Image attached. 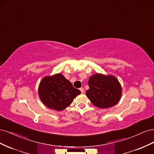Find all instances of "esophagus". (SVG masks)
<instances>
[{
	"instance_id": "obj_1",
	"label": "esophagus",
	"mask_w": 154,
	"mask_h": 154,
	"mask_svg": "<svg viewBox=\"0 0 154 154\" xmlns=\"http://www.w3.org/2000/svg\"><path fill=\"white\" fill-rule=\"evenodd\" d=\"M80 91H81V92L82 93H83V92H84V88H80Z\"/></svg>"
}]
</instances>
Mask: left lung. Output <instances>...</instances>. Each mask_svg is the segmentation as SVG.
<instances>
[{"label": "left lung", "instance_id": "8db88e82", "mask_svg": "<svg viewBox=\"0 0 154 154\" xmlns=\"http://www.w3.org/2000/svg\"><path fill=\"white\" fill-rule=\"evenodd\" d=\"M89 89L86 96L94 106L106 109L117 104L122 96V88L117 78L97 73L89 78Z\"/></svg>", "mask_w": 154, "mask_h": 154}]
</instances>
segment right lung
Masks as SVG:
<instances>
[{
	"mask_svg": "<svg viewBox=\"0 0 154 154\" xmlns=\"http://www.w3.org/2000/svg\"><path fill=\"white\" fill-rule=\"evenodd\" d=\"M81 93L62 74L45 76L40 83L38 95L48 108L57 111L65 109Z\"/></svg>",
	"mask_w": 154,
	"mask_h": 154,
	"instance_id": "right-lung-1",
	"label": "right lung"
}]
</instances>
